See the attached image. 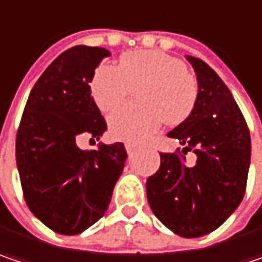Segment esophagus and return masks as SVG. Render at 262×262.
I'll return each mask as SVG.
<instances>
[{
    "mask_svg": "<svg viewBox=\"0 0 262 262\" xmlns=\"http://www.w3.org/2000/svg\"><path fill=\"white\" fill-rule=\"evenodd\" d=\"M125 149H126V152H128V154H133V152H134V149H136V146H134V143L126 141V143H125Z\"/></svg>",
    "mask_w": 262,
    "mask_h": 262,
    "instance_id": "34e87169",
    "label": "esophagus"
}]
</instances>
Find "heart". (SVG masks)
Masks as SVG:
<instances>
[{"label": "heart", "instance_id": "b5f03b06", "mask_svg": "<svg viewBox=\"0 0 262 262\" xmlns=\"http://www.w3.org/2000/svg\"><path fill=\"white\" fill-rule=\"evenodd\" d=\"M137 101L113 113L108 121L115 139L141 141L159 128L185 122L195 108L198 82L183 61L161 50H136L119 58L116 66H100L91 94L103 113L119 108L133 91Z\"/></svg>", "mask_w": 262, "mask_h": 262}]
</instances>
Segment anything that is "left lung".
Here are the masks:
<instances>
[{
  "label": "left lung",
  "instance_id": "8db88e82",
  "mask_svg": "<svg viewBox=\"0 0 262 262\" xmlns=\"http://www.w3.org/2000/svg\"><path fill=\"white\" fill-rule=\"evenodd\" d=\"M198 80L191 116L168 133L192 150L188 167L179 154H161L159 170L146 182L152 212L173 233L201 237L219 228L242 203L251 164V134L227 84L204 61L186 56Z\"/></svg>",
  "mask_w": 262,
  "mask_h": 262
}]
</instances>
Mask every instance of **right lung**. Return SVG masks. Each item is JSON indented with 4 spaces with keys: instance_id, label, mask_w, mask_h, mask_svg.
Listing matches in <instances>:
<instances>
[{
    "instance_id": "right-lung-1",
    "label": "right lung",
    "mask_w": 262,
    "mask_h": 262,
    "mask_svg": "<svg viewBox=\"0 0 262 262\" xmlns=\"http://www.w3.org/2000/svg\"><path fill=\"white\" fill-rule=\"evenodd\" d=\"M110 52L74 46L34 84L16 136V164L29 210L58 234L74 235L105 213L122 174L123 143L82 150L83 136L98 140L107 123L91 97L95 68Z\"/></svg>"
}]
</instances>
